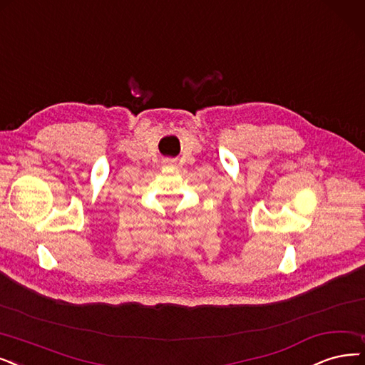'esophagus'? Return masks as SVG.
Instances as JSON below:
<instances>
[{
  "instance_id": "obj_1",
  "label": "esophagus",
  "mask_w": 365,
  "mask_h": 365,
  "mask_svg": "<svg viewBox=\"0 0 365 365\" xmlns=\"http://www.w3.org/2000/svg\"><path fill=\"white\" fill-rule=\"evenodd\" d=\"M177 169V160L175 158H165L163 160V170H173Z\"/></svg>"
}]
</instances>
